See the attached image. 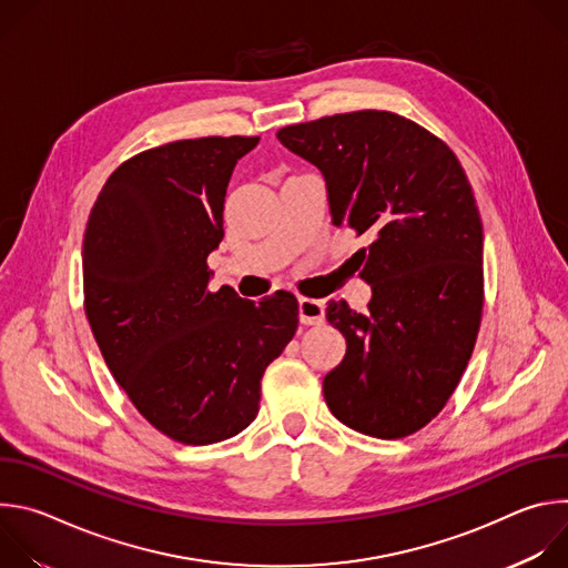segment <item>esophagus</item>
I'll use <instances>...</instances> for the list:
<instances>
[{"label": "esophagus", "instance_id": "1", "mask_svg": "<svg viewBox=\"0 0 568 568\" xmlns=\"http://www.w3.org/2000/svg\"><path fill=\"white\" fill-rule=\"evenodd\" d=\"M298 318L303 326H318L326 318V305L316 298H298Z\"/></svg>", "mask_w": 568, "mask_h": 568}]
</instances>
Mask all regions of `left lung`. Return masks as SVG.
<instances>
[{
	"mask_svg": "<svg viewBox=\"0 0 568 568\" xmlns=\"http://www.w3.org/2000/svg\"><path fill=\"white\" fill-rule=\"evenodd\" d=\"M278 141L326 180L333 224L366 235L368 312L331 301L346 355L323 377L333 416L393 440L432 423L471 357L483 310V224L445 141L384 110L296 123Z\"/></svg>",
	"mask_w": 568,
	"mask_h": 568,
	"instance_id": "1",
	"label": "left lung"
}]
</instances>
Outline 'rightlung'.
Returning <instances> with one entry per match:
<instances>
[{
	"label": "right lung",
	"instance_id": "right-lung-1",
	"mask_svg": "<svg viewBox=\"0 0 568 568\" xmlns=\"http://www.w3.org/2000/svg\"><path fill=\"white\" fill-rule=\"evenodd\" d=\"M258 136H202L134 154L101 189L83 237L85 312L136 412L184 445H211L258 414L265 368L298 326V301L209 290L226 186Z\"/></svg>",
	"mask_w": 568,
	"mask_h": 568
}]
</instances>
